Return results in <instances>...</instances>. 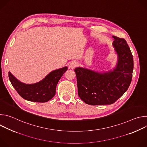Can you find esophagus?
I'll list each match as a JSON object with an SVG mask.
<instances>
[{
    "label": "esophagus",
    "mask_w": 147,
    "mask_h": 147,
    "mask_svg": "<svg viewBox=\"0 0 147 147\" xmlns=\"http://www.w3.org/2000/svg\"><path fill=\"white\" fill-rule=\"evenodd\" d=\"M77 65H78V63H77V61H71L70 63V65H69V67L70 69H75L77 67Z\"/></svg>",
    "instance_id": "obj_1"
}]
</instances>
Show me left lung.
I'll list each match as a JSON object with an SVG mask.
<instances>
[{
  "instance_id": "8db88e82",
  "label": "left lung",
  "mask_w": 147,
  "mask_h": 147,
  "mask_svg": "<svg viewBox=\"0 0 147 147\" xmlns=\"http://www.w3.org/2000/svg\"><path fill=\"white\" fill-rule=\"evenodd\" d=\"M113 38V45L118 55L117 64L113 71L102 74L81 67L74 70L78 95L90 105L113 103L130 85L134 66L131 52L124 38Z\"/></svg>"
}]
</instances>
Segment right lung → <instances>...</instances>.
<instances>
[{
    "label": "right lung",
    "mask_w": 147,
    "mask_h": 147,
    "mask_svg": "<svg viewBox=\"0 0 147 147\" xmlns=\"http://www.w3.org/2000/svg\"><path fill=\"white\" fill-rule=\"evenodd\" d=\"M67 67L51 72L43 80L34 84H26L21 82L9 72V80L18 94L24 99L35 102H46L55 95L56 88L59 80Z\"/></svg>",
    "instance_id": "right-lung-1"
}]
</instances>
